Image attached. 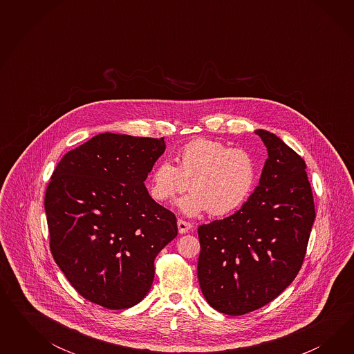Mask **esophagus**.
I'll return each instance as SVG.
<instances>
[{"instance_id":"esophagus-1","label":"esophagus","mask_w":354,"mask_h":354,"mask_svg":"<svg viewBox=\"0 0 354 354\" xmlns=\"http://www.w3.org/2000/svg\"><path fill=\"white\" fill-rule=\"evenodd\" d=\"M192 228V223L189 222H185L183 219L178 221V230H179V234H187L188 231H191Z\"/></svg>"}]
</instances>
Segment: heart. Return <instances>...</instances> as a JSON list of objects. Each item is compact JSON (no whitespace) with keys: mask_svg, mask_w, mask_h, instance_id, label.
<instances>
[{"mask_svg":"<svg viewBox=\"0 0 354 354\" xmlns=\"http://www.w3.org/2000/svg\"><path fill=\"white\" fill-rule=\"evenodd\" d=\"M176 163L162 161L153 169L150 196L170 204L189 187L192 192L179 201L180 210L189 216L204 212L214 216L230 214L247 203L257 185L253 154L218 140H193L179 150Z\"/></svg>","mask_w":354,"mask_h":354,"instance_id":"heart-1","label":"heart"}]
</instances>
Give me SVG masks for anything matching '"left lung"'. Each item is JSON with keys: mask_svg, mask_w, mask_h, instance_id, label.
<instances>
[{"mask_svg": "<svg viewBox=\"0 0 354 354\" xmlns=\"http://www.w3.org/2000/svg\"><path fill=\"white\" fill-rule=\"evenodd\" d=\"M256 133L268 158L254 192L235 214L198 227L200 287L227 315L257 310L290 286L315 219L305 161L277 135Z\"/></svg>", "mask_w": 354, "mask_h": 354, "instance_id": "8db88e82", "label": "left lung"}]
</instances>
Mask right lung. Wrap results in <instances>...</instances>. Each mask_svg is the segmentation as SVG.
I'll return each mask as SVG.
<instances>
[{
    "mask_svg": "<svg viewBox=\"0 0 354 354\" xmlns=\"http://www.w3.org/2000/svg\"><path fill=\"white\" fill-rule=\"evenodd\" d=\"M163 138L100 133L66 153L45 193L50 250L84 299L129 309L149 292L154 258L178 235L144 185Z\"/></svg>",
    "mask_w": 354,
    "mask_h": 354,
    "instance_id": "add662e5",
    "label": "right lung"
}]
</instances>
